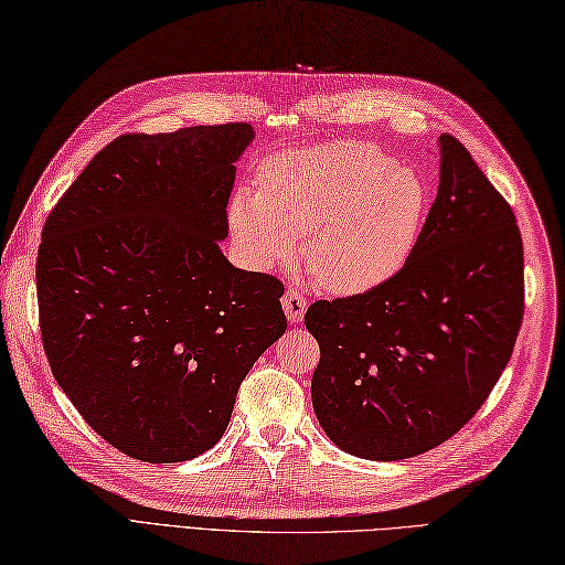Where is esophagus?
<instances>
[{
	"label": "esophagus",
	"instance_id": "34e87169",
	"mask_svg": "<svg viewBox=\"0 0 565 565\" xmlns=\"http://www.w3.org/2000/svg\"><path fill=\"white\" fill-rule=\"evenodd\" d=\"M282 309L287 319H290L292 324H297V321H302L307 312V299L299 295V290H295V287H290V290L282 295Z\"/></svg>",
	"mask_w": 565,
	"mask_h": 565
}]
</instances>
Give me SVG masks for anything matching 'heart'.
Wrapping results in <instances>:
<instances>
[{"mask_svg": "<svg viewBox=\"0 0 565 565\" xmlns=\"http://www.w3.org/2000/svg\"><path fill=\"white\" fill-rule=\"evenodd\" d=\"M429 192L412 168L361 141L292 148L258 168V192L228 202L236 246L258 268L292 260L337 295H361L393 280L412 256Z\"/></svg>", "mask_w": 565, "mask_h": 565, "instance_id": "obj_1", "label": "heart"}]
</instances>
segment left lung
<instances>
[{"mask_svg": "<svg viewBox=\"0 0 565 565\" xmlns=\"http://www.w3.org/2000/svg\"><path fill=\"white\" fill-rule=\"evenodd\" d=\"M439 192L395 278L305 315L321 353L317 419L359 458H412L451 439L488 399L522 327L512 206L454 136H439Z\"/></svg>", "mask_w": 565, "mask_h": 565, "instance_id": "8db88e82", "label": "left lung"}]
</instances>
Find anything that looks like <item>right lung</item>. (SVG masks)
<instances>
[{
	"instance_id": "obj_1",
	"label": "right lung",
	"mask_w": 565,
	"mask_h": 565,
	"mask_svg": "<svg viewBox=\"0 0 565 565\" xmlns=\"http://www.w3.org/2000/svg\"><path fill=\"white\" fill-rule=\"evenodd\" d=\"M250 124L126 134L45 218L36 260L51 371L102 439L182 463L222 439L287 319L285 287L218 248Z\"/></svg>"
}]
</instances>
